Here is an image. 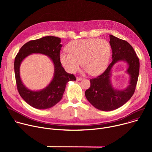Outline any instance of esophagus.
I'll return each mask as SVG.
<instances>
[{
    "instance_id": "34e87169",
    "label": "esophagus",
    "mask_w": 152,
    "mask_h": 152,
    "mask_svg": "<svg viewBox=\"0 0 152 152\" xmlns=\"http://www.w3.org/2000/svg\"><path fill=\"white\" fill-rule=\"evenodd\" d=\"M76 80H77V81H80V80H82V77H77Z\"/></svg>"
}]
</instances>
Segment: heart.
I'll return each mask as SVG.
<instances>
[{
    "instance_id": "obj_1",
    "label": "heart",
    "mask_w": 152,
    "mask_h": 152,
    "mask_svg": "<svg viewBox=\"0 0 152 152\" xmlns=\"http://www.w3.org/2000/svg\"><path fill=\"white\" fill-rule=\"evenodd\" d=\"M69 53L61 52L59 60L69 73H75L81 65L85 71L91 75L102 74L109 64L111 48L110 42L104 39L88 38L74 40L67 45Z\"/></svg>"
}]
</instances>
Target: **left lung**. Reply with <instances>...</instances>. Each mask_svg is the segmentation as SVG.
I'll list each match as a JSON object with an SVG mask.
<instances>
[{"mask_svg":"<svg viewBox=\"0 0 152 152\" xmlns=\"http://www.w3.org/2000/svg\"><path fill=\"white\" fill-rule=\"evenodd\" d=\"M110 38L113 61L102 75L90 79V87L85 93L88 102L97 109L103 111L115 110L132 97L140 70L139 59L132 46L126 41L113 35H110ZM118 61H124L128 64L126 72L130 76L129 85L122 91L115 89L110 81L112 69Z\"/></svg>","mask_w":152,"mask_h":152,"instance_id":"1","label":"left lung"}]
</instances>
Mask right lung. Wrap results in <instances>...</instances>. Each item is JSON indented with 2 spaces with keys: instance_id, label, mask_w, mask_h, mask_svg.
<instances>
[{
  "instance_id": "obj_1",
  "label": "right lung",
  "mask_w": 152,
  "mask_h": 152,
  "mask_svg": "<svg viewBox=\"0 0 152 152\" xmlns=\"http://www.w3.org/2000/svg\"><path fill=\"white\" fill-rule=\"evenodd\" d=\"M61 47L60 38L46 36L26 42L21 48L15 56L14 72L18 91L28 104L36 109L45 110L55 106L62 98L67 83L76 80L75 76L67 73L62 66L59 60ZM32 53H40L49 56L54 66V75L52 81L46 88L39 91H32L27 89L19 76L21 62Z\"/></svg>"
}]
</instances>
